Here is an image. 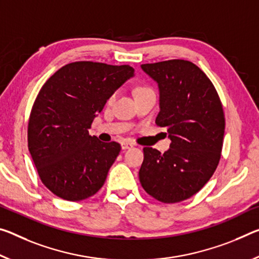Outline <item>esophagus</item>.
I'll use <instances>...</instances> for the list:
<instances>
[{
	"instance_id": "obj_1",
	"label": "esophagus",
	"mask_w": 259,
	"mask_h": 259,
	"mask_svg": "<svg viewBox=\"0 0 259 259\" xmlns=\"http://www.w3.org/2000/svg\"><path fill=\"white\" fill-rule=\"evenodd\" d=\"M121 146H122L123 150H128V149H130V147H133L134 144H133V143H130V142H123Z\"/></svg>"
}]
</instances>
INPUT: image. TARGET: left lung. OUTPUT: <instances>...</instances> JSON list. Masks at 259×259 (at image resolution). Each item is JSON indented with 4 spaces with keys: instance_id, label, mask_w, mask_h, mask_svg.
<instances>
[{
    "instance_id": "1",
    "label": "left lung",
    "mask_w": 259,
    "mask_h": 259,
    "mask_svg": "<svg viewBox=\"0 0 259 259\" xmlns=\"http://www.w3.org/2000/svg\"><path fill=\"white\" fill-rule=\"evenodd\" d=\"M141 67L159 85L155 124L167 129L171 143L165 153L143 149L139 181L159 202H182L197 194L218 167L225 134L223 104L210 78L190 61Z\"/></svg>"
}]
</instances>
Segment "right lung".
Instances as JSON below:
<instances>
[{"label": "right lung", "instance_id": "obj_1", "mask_svg": "<svg viewBox=\"0 0 259 259\" xmlns=\"http://www.w3.org/2000/svg\"><path fill=\"white\" fill-rule=\"evenodd\" d=\"M134 72L128 64L79 61L59 69L40 89L28 118L27 145L41 182L57 197L78 202L104 186L121 145L102 143L88 129Z\"/></svg>", "mask_w": 259, "mask_h": 259}]
</instances>
